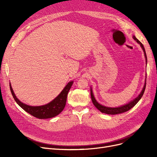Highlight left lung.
<instances>
[{
	"label": "left lung",
	"instance_id": "1",
	"mask_svg": "<svg viewBox=\"0 0 157 157\" xmlns=\"http://www.w3.org/2000/svg\"><path fill=\"white\" fill-rule=\"evenodd\" d=\"M133 38H134V39L137 42V43L140 44L142 49H143V50L144 52L145 59H146V63H147V56H146L145 50L144 45L142 44L141 42L138 39H136L135 36H133ZM145 86H146V81H145V85H144L143 90H142L141 92L140 93V94L138 96H137L136 99H134L133 101H132L130 103H128V104H126V105H124L119 107H108L101 105V104L98 103L96 101V99L94 98V95H93V92L92 91V88H91V90H90V94H91V98H92V101L93 104L94 105V106L98 109L99 111H100L101 113L108 114V115H117V114H120V113L126 112L128 110H130V109H132L133 107L135 106L136 104L140 101V99L141 98L142 96H143L145 90Z\"/></svg>",
	"mask_w": 157,
	"mask_h": 157
}]
</instances>
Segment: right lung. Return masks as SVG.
I'll use <instances>...</instances> for the list:
<instances>
[{
    "label": "right lung",
    "instance_id": "add662e5",
    "mask_svg": "<svg viewBox=\"0 0 157 157\" xmlns=\"http://www.w3.org/2000/svg\"><path fill=\"white\" fill-rule=\"evenodd\" d=\"M73 82H69L66 85L64 89L61 91V92L57 96L54 100H52L50 103L42 106L33 107L30 106L21 102L16 98L15 94L13 93V90L12 88L11 84H10V88L11 93L13 96V99H15L16 103L20 105L23 110H25L30 115H33L36 118H40V119H44V118H50L54 117L63 110L65 106L66 101H67V94L71 86L73 85Z\"/></svg>",
    "mask_w": 157,
    "mask_h": 157
}]
</instances>
